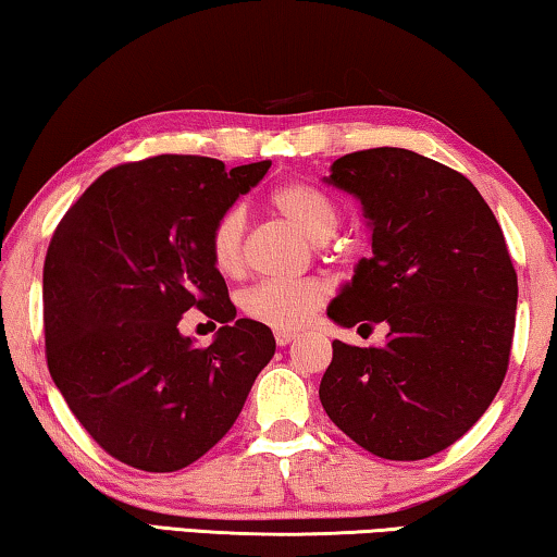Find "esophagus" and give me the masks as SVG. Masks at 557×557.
Masks as SVG:
<instances>
[{"label": "esophagus", "mask_w": 557, "mask_h": 557, "mask_svg": "<svg viewBox=\"0 0 557 557\" xmlns=\"http://www.w3.org/2000/svg\"><path fill=\"white\" fill-rule=\"evenodd\" d=\"M275 339H277L280 347H285V345H289V343H295L297 332H282V330H277V332H275Z\"/></svg>", "instance_id": "1"}]
</instances>
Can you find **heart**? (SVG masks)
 I'll list each match as a JSON object with an SVG mask.
<instances>
[{"mask_svg":"<svg viewBox=\"0 0 557 557\" xmlns=\"http://www.w3.org/2000/svg\"><path fill=\"white\" fill-rule=\"evenodd\" d=\"M270 205L282 220L297 227L314 245L327 243L339 225V210L325 189L310 182L295 180L277 187L270 195ZM245 232L247 214L243 207H227L214 220L210 230V260L218 272L235 277L245 268ZM330 295L327 282L322 280H295V282H260L243 295V312L255 322H262L272 330L295 332L310 322L314 312L325 305Z\"/></svg>","mask_w":557,"mask_h":557,"instance_id":"b5f03b06","label":"heart"}]
</instances>
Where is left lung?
Returning <instances> with one entry per match:
<instances>
[{
    "instance_id": "obj_1",
    "label": "left lung",
    "mask_w": 557,
    "mask_h": 557,
    "mask_svg": "<svg viewBox=\"0 0 557 557\" xmlns=\"http://www.w3.org/2000/svg\"><path fill=\"white\" fill-rule=\"evenodd\" d=\"M325 182L360 199L372 230L327 318L385 322L387 337L335 339L320 403L377 458H430L483 418L508 372L518 275L503 230L468 177L410 149L345 154Z\"/></svg>"
}]
</instances>
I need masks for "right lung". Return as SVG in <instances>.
<instances>
[{"label": "right lung", "mask_w": 557, "mask_h": 557, "mask_svg": "<svg viewBox=\"0 0 557 557\" xmlns=\"http://www.w3.org/2000/svg\"><path fill=\"white\" fill-rule=\"evenodd\" d=\"M270 160L225 170L160 154L107 170L57 225L45 260L47 368L95 443L147 472L187 468L227 435L275 355L239 318L210 260V230ZM197 306L223 327L197 348L176 325Z\"/></svg>", "instance_id": "1"}]
</instances>
